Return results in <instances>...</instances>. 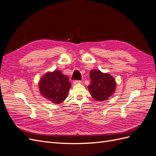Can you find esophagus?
<instances>
[{
    "label": "esophagus",
    "mask_w": 156,
    "mask_h": 156,
    "mask_svg": "<svg viewBox=\"0 0 156 156\" xmlns=\"http://www.w3.org/2000/svg\"><path fill=\"white\" fill-rule=\"evenodd\" d=\"M81 83V81H80V80H75L73 81V84H79Z\"/></svg>",
    "instance_id": "34e87169"
}]
</instances>
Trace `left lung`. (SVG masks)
<instances>
[{
  "label": "left lung",
  "mask_w": 156,
  "mask_h": 156,
  "mask_svg": "<svg viewBox=\"0 0 156 156\" xmlns=\"http://www.w3.org/2000/svg\"><path fill=\"white\" fill-rule=\"evenodd\" d=\"M90 84L88 86L92 97L98 101H105L112 95L116 88V82L111 75L100 70H92L90 73Z\"/></svg>",
  "instance_id": "left-lung-1"
}]
</instances>
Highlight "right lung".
<instances>
[{"mask_svg":"<svg viewBox=\"0 0 156 156\" xmlns=\"http://www.w3.org/2000/svg\"><path fill=\"white\" fill-rule=\"evenodd\" d=\"M72 84L67 75L59 70L47 73L39 82L40 92L47 100L56 104L62 103L66 98Z\"/></svg>","mask_w":156,"mask_h":156,"instance_id":"add662e5","label":"right lung"}]
</instances>
